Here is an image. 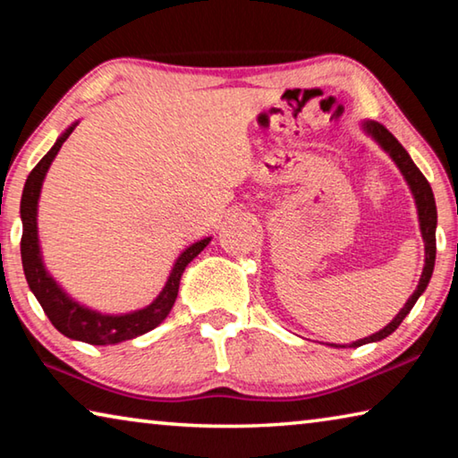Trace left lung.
Instances as JSON below:
<instances>
[{
	"label": "left lung",
	"instance_id": "obj_1",
	"mask_svg": "<svg viewBox=\"0 0 458 458\" xmlns=\"http://www.w3.org/2000/svg\"><path fill=\"white\" fill-rule=\"evenodd\" d=\"M363 131H366V133L374 139V141L382 147L387 155H390L394 164H396L402 172V175H404L410 191H412L416 208H418V222H420V232L424 240V268H422V275H420V281H418L416 291L412 293V297L406 301V305L400 309V313L394 317L384 329H379L369 337L353 341L350 345H333V347H360L363 344L382 341L387 335H392V333L398 329V325L404 321V317L412 311L418 297H420V294L426 291V286H428L432 270H434V259H437V204H434V193L428 180H426L420 169L416 167V164L404 147L398 143V139L394 137L384 125H379L376 121H366L363 123Z\"/></svg>",
	"mask_w": 458,
	"mask_h": 458
}]
</instances>
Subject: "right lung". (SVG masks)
I'll use <instances>...</instances> for the list:
<instances>
[{"mask_svg":"<svg viewBox=\"0 0 458 458\" xmlns=\"http://www.w3.org/2000/svg\"><path fill=\"white\" fill-rule=\"evenodd\" d=\"M79 123H72L64 133H62L56 143H54L52 149L44 155V157L38 161V165L30 172L24 193H21V204H20V214H21V265H24V275L30 291L34 293L38 303L42 305L44 313L48 315L54 327H56L62 335L84 341V344L90 345H114L121 344V341L133 339L143 335V333L151 331L157 327V325L165 319L172 311L175 303L177 291H180V281L185 267L198 257V254L204 250V248L210 244L212 238H204L193 242L191 246L185 248V250L177 257L172 273L167 276V283L157 299L153 301L151 305H147L139 311L123 313V315H106L98 313L95 309H89L81 305L79 301L68 297L64 289L54 281L52 275L46 270L42 252H40V238H38V199H40V190L44 183V177L48 174L54 157H56L62 143L66 141L74 127Z\"/></svg>","mask_w":458,"mask_h":458,"instance_id":"right-lung-1","label":"right lung"}]
</instances>
